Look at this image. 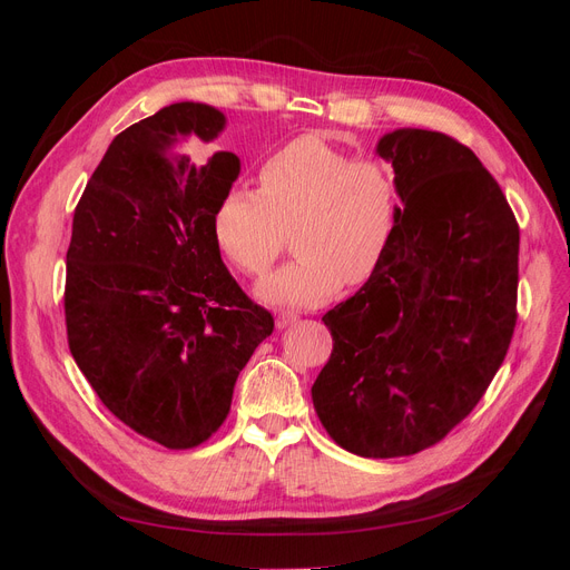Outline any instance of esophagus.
Returning <instances> with one entry per match:
<instances>
[{"mask_svg":"<svg viewBox=\"0 0 570 570\" xmlns=\"http://www.w3.org/2000/svg\"><path fill=\"white\" fill-rule=\"evenodd\" d=\"M299 321V316L297 314H289V312H283L278 318H275V325H278L281 327V331H283V327H289V325H295Z\"/></svg>","mask_w":570,"mask_h":570,"instance_id":"1","label":"esophagus"}]
</instances>
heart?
I'll return each mask as SVG.
<instances>
[{
    "label": "heart",
    "mask_w": 570,
    "mask_h": 570,
    "mask_svg": "<svg viewBox=\"0 0 570 570\" xmlns=\"http://www.w3.org/2000/svg\"><path fill=\"white\" fill-rule=\"evenodd\" d=\"M262 189L233 185L214 212V237L228 262L262 278L278 262L287 233L297 258L258 285L275 306H316L347 281L364 285L385 258L402 214L394 170L306 132L258 168Z\"/></svg>",
    "instance_id": "heart-1"
}]
</instances>
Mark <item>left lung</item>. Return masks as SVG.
<instances>
[{
  "label": "left lung",
  "mask_w": 570,
  "mask_h": 570,
  "mask_svg": "<svg viewBox=\"0 0 570 570\" xmlns=\"http://www.w3.org/2000/svg\"><path fill=\"white\" fill-rule=\"evenodd\" d=\"M402 214L377 271L323 316L333 352L312 387L323 428L368 459L419 454L488 392L519 299V223L475 154L438 130L377 142Z\"/></svg>",
  "instance_id": "obj_1"
}]
</instances>
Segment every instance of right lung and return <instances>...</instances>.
<instances>
[{
	"instance_id": "1",
	"label": "right lung",
	"mask_w": 570,
	"mask_h": 570,
	"mask_svg": "<svg viewBox=\"0 0 570 570\" xmlns=\"http://www.w3.org/2000/svg\"><path fill=\"white\" fill-rule=\"evenodd\" d=\"M223 124L218 109L180 101L118 132L85 185L66 252L68 350L101 404L166 450L216 433L239 371L273 333L214 237L239 159L189 154Z\"/></svg>"
}]
</instances>
